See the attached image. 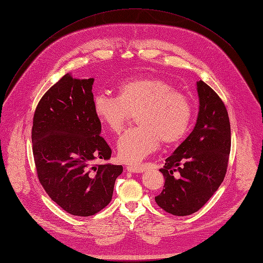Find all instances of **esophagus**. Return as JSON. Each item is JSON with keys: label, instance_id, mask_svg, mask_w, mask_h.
<instances>
[{"label": "esophagus", "instance_id": "1", "mask_svg": "<svg viewBox=\"0 0 263 263\" xmlns=\"http://www.w3.org/2000/svg\"><path fill=\"white\" fill-rule=\"evenodd\" d=\"M127 171L134 174H142L146 171V167L141 165V166H127Z\"/></svg>", "mask_w": 263, "mask_h": 263}]
</instances>
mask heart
<instances>
[{"label":"heart","instance_id":"obj_1","mask_svg":"<svg viewBox=\"0 0 263 263\" xmlns=\"http://www.w3.org/2000/svg\"><path fill=\"white\" fill-rule=\"evenodd\" d=\"M96 117L118 133L135 113L139 126L123 133L117 142L120 160L136 164L163 145H174L189 130L192 106L186 97L158 77H137L121 82L117 97L98 93L92 99Z\"/></svg>","mask_w":263,"mask_h":263}]
</instances>
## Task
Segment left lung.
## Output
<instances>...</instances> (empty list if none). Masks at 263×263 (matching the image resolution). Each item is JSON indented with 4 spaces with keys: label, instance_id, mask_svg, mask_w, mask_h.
Segmentation results:
<instances>
[{
    "label": "left lung",
    "instance_id": "left-lung-1",
    "mask_svg": "<svg viewBox=\"0 0 263 263\" xmlns=\"http://www.w3.org/2000/svg\"><path fill=\"white\" fill-rule=\"evenodd\" d=\"M196 86L199 110L195 127L160 170L165 184L156 202L177 216L195 213L212 197L224 180L230 154L225 104L203 81Z\"/></svg>",
    "mask_w": 263,
    "mask_h": 263
}]
</instances>
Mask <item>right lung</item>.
Masks as SVG:
<instances>
[{
    "label": "right lung",
    "instance_id": "right-lung-1",
    "mask_svg": "<svg viewBox=\"0 0 263 263\" xmlns=\"http://www.w3.org/2000/svg\"><path fill=\"white\" fill-rule=\"evenodd\" d=\"M93 81L65 74L40 99L33 119L39 181L54 202L77 216L93 215L105 208L123 170L109 163L92 165L112 155L93 113Z\"/></svg>",
    "mask_w": 263,
    "mask_h": 263
}]
</instances>
